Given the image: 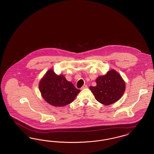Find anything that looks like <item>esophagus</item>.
<instances>
[{"mask_svg": "<svg viewBox=\"0 0 154 154\" xmlns=\"http://www.w3.org/2000/svg\"><path fill=\"white\" fill-rule=\"evenodd\" d=\"M88 88V86L87 85H83L81 88V89L82 90V89H85V88Z\"/></svg>", "mask_w": 154, "mask_h": 154, "instance_id": "34e87169", "label": "esophagus"}]
</instances>
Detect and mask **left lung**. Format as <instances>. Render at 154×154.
<instances>
[{
    "label": "left lung",
    "mask_w": 154,
    "mask_h": 154,
    "mask_svg": "<svg viewBox=\"0 0 154 154\" xmlns=\"http://www.w3.org/2000/svg\"><path fill=\"white\" fill-rule=\"evenodd\" d=\"M96 87L89 89L96 100L104 105H109L118 100L125 91V84L121 76L114 70L97 78Z\"/></svg>",
    "instance_id": "left-lung-1"
}]
</instances>
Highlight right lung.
<instances>
[{
    "label": "right lung",
    "mask_w": 154,
    "mask_h": 154,
    "mask_svg": "<svg viewBox=\"0 0 154 154\" xmlns=\"http://www.w3.org/2000/svg\"><path fill=\"white\" fill-rule=\"evenodd\" d=\"M39 89L44 100L57 107L67 105L73 102L80 92L63 75H58L51 69L40 81Z\"/></svg>",
    "instance_id": "right-lung-1"
}]
</instances>
